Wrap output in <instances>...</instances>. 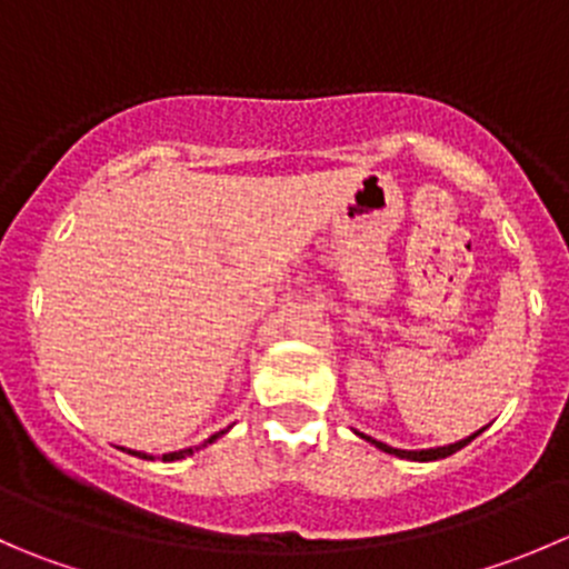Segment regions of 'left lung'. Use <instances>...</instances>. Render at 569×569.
Segmentation results:
<instances>
[{
	"label": "left lung",
	"mask_w": 569,
	"mask_h": 569,
	"mask_svg": "<svg viewBox=\"0 0 569 569\" xmlns=\"http://www.w3.org/2000/svg\"><path fill=\"white\" fill-rule=\"evenodd\" d=\"M483 431H487V428H481V431H478V433H483ZM356 433H358V431H356ZM478 433H472V437L461 439V442H456V445H445V448H431V450H397V448H389V445L378 442V439L363 437V433H358V437L367 439V442H372L375 448L383 450V453H389V456H400V459H411V461H437V459H448V456H453L456 450L467 448V445H470L472 439L478 437Z\"/></svg>",
	"instance_id": "obj_1"
}]
</instances>
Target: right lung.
I'll return each instance as SVG.
<instances>
[{"label": "right lung", "instance_id": "obj_1", "mask_svg": "<svg viewBox=\"0 0 569 569\" xmlns=\"http://www.w3.org/2000/svg\"><path fill=\"white\" fill-rule=\"evenodd\" d=\"M224 431H219V433H213L211 439H208V442H202L200 448H206V445H211V442H217L219 437H222ZM200 448H186V450H178V453H163V461H178V459H186V456H191L194 453V450H200ZM119 450H124V448H119ZM127 453H132V456H138V459H150L152 461V456H147V453H138V450H127Z\"/></svg>", "mask_w": 569, "mask_h": 569}]
</instances>
